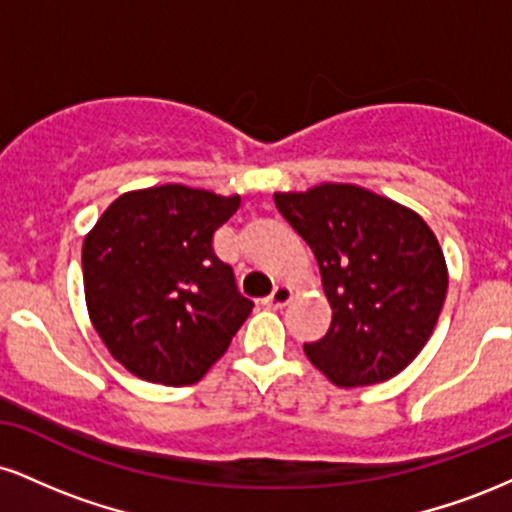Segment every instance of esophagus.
<instances>
[{"mask_svg":"<svg viewBox=\"0 0 512 512\" xmlns=\"http://www.w3.org/2000/svg\"><path fill=\"white\" fill-rule=\"evenodd\" d=\"M291 296H293L291 286L279 284L272 293H269L267 298H264V305H267V308H274V310H276V308H284V305L291 301Z\"/></svg>","mask_w":512,"mask_h":512,"instance_id":"34e87169","label":"esophagus"}]
</instances>
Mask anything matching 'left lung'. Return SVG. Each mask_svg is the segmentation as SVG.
<instances>
[{"instance_id": "obj_1", "label": "left lung", "mask_w": 512, "mask_h": 512, "mask_svg": "<svg viewBox=\"0 0 512 512\" xmlns=\"http://www.w3.org/2000/svg\"><path fill=\"white\" fill-rule=\"evenodd\" d=\"M274 202L313 250L332 305L330 330L303 346L310 363L337 387L402 373L431 339L448 293L436 233L414 209L349 182L274 192Z\"/></svg>"}]
</instances>
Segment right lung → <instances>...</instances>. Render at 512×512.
<instances>
[{
	"label": "right lung",
	"mask_w": 512,
	"mask_h": 512,
	"mask_svg": "<svg viewBox=\"0 0 512 512\" xmlns=\"http://www.w3.org/2000/svg\"><path fill=\"white\" fill-rule=\"evenodd\" d=\"M238 207L240 195L168 182L120 195L86 233L88 320L132 375L195 385L248 320L252 301L211 248Z\"/></svg>",
	"instance_id": "obj_1"
}]
</instances>
